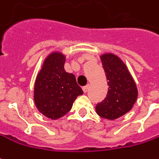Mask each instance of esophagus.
I'll use <instances>...</instances> for the list:
<instances>
[{"instance_id":"esophagus-1","label":"esophagus","mask_w":159,"mask_h":159,"mask_svg":"<svg viewBox=\"0 0 159 159\" xmlns=\"http://www.w3.org/2000/svg\"><path fill=\"white\" fill-rule=\"evenodd\" d=\"M89 85H86V86H84V87L83 88V90L84 93H86L88 90H89Z\"/></svg>"}]
</instances>
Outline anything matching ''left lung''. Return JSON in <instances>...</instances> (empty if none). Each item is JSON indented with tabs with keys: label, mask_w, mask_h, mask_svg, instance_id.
Masks as SVG:
<instances>
[{
	"label": "left lung",
	"mask_w": 159,
	"mask_h": 159,
	"mask_svg": "<svg viewBox=\"0 0 159 159\" xmlns=\"http://www.w3.org/2000/svg\"><path fill=\"white\" fill-rule=\"evenodd\" d=\"M108 90L106 98L95 107L99 116L115 120L129 112L138 97L136 83L123 61L114 54L101 56Z\"/></svg>",
	"instance_id": "8db88e82"
}]
</instances>
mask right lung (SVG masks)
Wrapping results in <instances>:
<instances>
[{
    "mask_svg": "<svg viewBox=\"0 0 159 159\" xmlns=\"http://www.w3.org/2000/svg\"><path fill=\"white\" fill-rule=\"evenodd\" d=\"M65 56L54 52L44 61L34 84V102L38 110L47 118L57 120L71 109L83 91L75 76L64 70Z\"/></svg>",
    "mask_w": 159,
    "mask_h": 159,
    "instance_id": "1",
    "label": "right lung"
}]
</instances>
